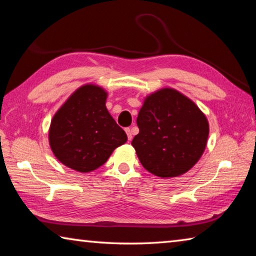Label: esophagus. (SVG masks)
<instances>
[{"instance_id":"esophagus-1","label":"esophagus","mask_w":256,"mask_h":256,"mask_svg":"<svg viewBox=\"0 0 256 256\" xmlns=\"http://www.w3.org/2000/svg\"><path fill=\"white\" fill-rule=\"evenodd\" d=\"M125 132H126V136H128V138L130 141L132 140V131H131V128H125Z\"/></svg>"}]
</instances>
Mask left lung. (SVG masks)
Here are the masks:
<instances>
[{
	"mask_svg": "<svg viewBox=\"0 0 256 256\" xmlns=\"http://www.w3.org/2000/svg\"><path fill=\"white\" fill-rule=\"evenodd\" d=\"M136 124L140 131L133 138V148L142 166L159 177L190 170L202 156L209 136V124L196 104L168 88L146 97Z\"/></svg>",
	"mask_w": 256,
	"mask_h": 256,
	"instance_id": "left-lung-1",
	"label": "left lung"
}]
</instances>
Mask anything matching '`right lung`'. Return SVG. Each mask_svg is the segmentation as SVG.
<instances>
[{
    "label": "right lung",
    "mask_w": 256,
    "mask_h": 256,
    "mask_svg": "<svg viewBox=\"0 0 256 256\" xmlns=\"http://www.w3.org/2000/svg\"><path fill=\"white\" fill-rule=\"evenodd\" d=\"M106 98L107 94L99 86H84L52 120L50 148L55 157L72 170H97L128 140L126 133L108 112Z\"/></svg>",
    "instance_id": "right-lung-1"
}]
</instances>
